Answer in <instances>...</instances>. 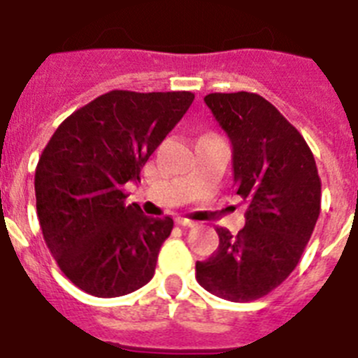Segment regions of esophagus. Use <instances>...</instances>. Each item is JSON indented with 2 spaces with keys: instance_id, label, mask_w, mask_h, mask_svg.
<instances>
[{
  "instance_id": "1",
  "label": "esophagus",
  "mask_w": 358,
  "mask_h": 358,
  "mask_svg": "<svg viewBox=\"0 0 358 358\" xmlns=\"http://www.w3.org/2000/svg\"><path fill=\"white\" fill-rule=\"evenodd\" d=\"M177 224H179V226H185V227H195V226H197V222H194V220H188V218H182V217L177 218Z\"/></svg>"
}]
</instances>
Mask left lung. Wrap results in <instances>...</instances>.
I'll use <instances>...</instances> for the list:
<instances>
[{
	"label": "left lung",
	"instance_id": "obj_1",
	"mask_svg": "<svg viewBox=\"0 0 358 358\" xmlns=\"http://www.w3.org/2000/svg\"><path fill=\"white\" fill-rule=\"evenodd\" d=\"M204 102L229 138L235 194L249 208L238 235L217 227V251L195 264V278L227 301H255L299 264L321 211V179L303 136L264 96L211 93Z\"/></svg>",
	"mask_w": 358,
	"mask_h": 358
}]
</instances>
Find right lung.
I'll return each instance as SVG.
<instances>
[{
  "label": "right lung",
  "mask_w": 358,
  "mask_h": 358,
  "mask_svg": "<svg viewBox=\"0 0 358 358\" xmlns=\"http://www.w3.org/2000/svg\"><path fill=\"white\" fill-rule=\"evenodd\" d=\"M189 91H109L57 127L36 169L44 242L73 285L118 297L154 276L170 217L125 204L123 185L140 172L194 102Z\"/></svg>",
  "instance_id": "1"
}]
</instances>
